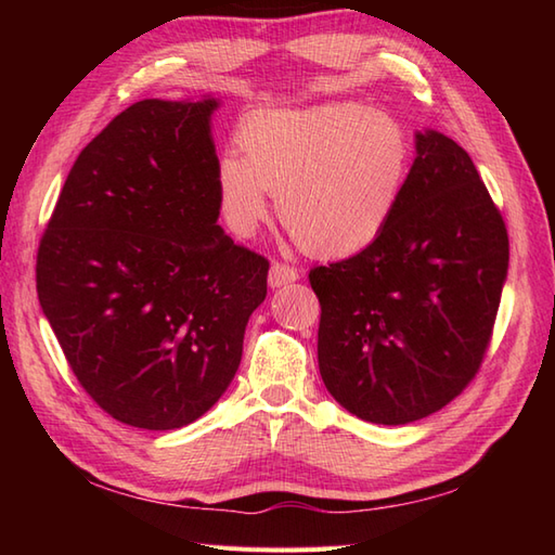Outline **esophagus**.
<instances>
[{"label":"esophagus","mask_w":555,"mask_h":555,"mask_svg":"<svg viewBox=\"0 0 555 555\" xmlns=\"http://www.w3.org/2000/svg\"><path fill=\"white\" fill-rule=\"evenodd\" d=\"M300 271L296 267H291L286 262H274L269 269V286L271 288H281V286H288L293 281H298Z\"/></svg>","instance_id":"obj_1"}]
</instances>
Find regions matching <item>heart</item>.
I'll list each match as a JSON object with an SVG mask.
<instances>
[{
	"label": "heart",
	"instance_id": "obj_1",
	"mask_svg": "<svg viewBox=\"0 0 555 555\" xmlns=\"http://www.w3.org/2000/svg\"><path fill=\"white\" fill-rule=\"evenodd\" d=\"M241 152L217 162V197L227 227L250 238L269 217V193L296 241L340 257L374 243L403 197L412 147L393 116L362 104H324L253 114Z\"/></svg>",
	"mask_w": 555,
	"mask_h": 555
}]
</instances>
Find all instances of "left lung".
I'll list each match as a JSON object with an SVG mask.
<instances>
[{
  "mask_svg": "<svg viewBox=\"0 0 555 555\" xmlns=\"http://www.w3.org/2000/svg\"><path fill=\"white\" fill-rule=\"evenodd\" d=\"M415 147L379 238L310 269L326 391L374 424L422 420L465 391L508 276V231L467 152L436 131Z\"/></svg>",
  "mask_w": 555,
  "mask_h": 555,
  "instance_id": "left-lung-1",
  "label": "left lung"
}]
</instances>
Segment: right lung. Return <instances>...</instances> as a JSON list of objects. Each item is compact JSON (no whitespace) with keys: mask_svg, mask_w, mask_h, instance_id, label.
<instances>
[{"mask_svg":"<svg viewBox=\"0 0 555 555\" xmlns=\"http://www.w3.org/2000/svg\"><path fill=\"white\" fill-rule=\"evenodd\" d=\"M215 98L143 100L82 147L38 247V298L78 384L167 431L227 391L267 257L217 223Z\"/></svg>","mask_w":555,"mask_h":555,"instance_id":"obj_1","label":"right lung"}]
</instances>
